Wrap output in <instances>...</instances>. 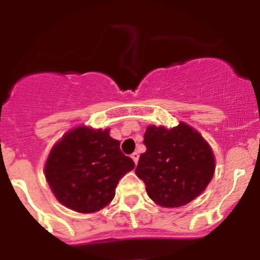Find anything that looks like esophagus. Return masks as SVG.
<instances>
[{
	"mask_svg": "<svg viewBox=\"0 0 260 260\" xmlns=\"http://www.w3.org/2000/svg\"><path fill=\"white\" fill-rule=\"evenodd\" d=\"M132 158H133V160H134L135 164H137L138 160H139V153H138V152H134V153H133V155H132Z\"/></svg>",
	"mask_w": 260,
	"mask_h": 260,
	"instance_id": "obj_1",
	"label": "esophagus"
}]
</instances>
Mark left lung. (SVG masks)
Masks as SVG:
<instances>
[{
    "instance_id": "left-lung-1",
    "label": "left lung",
    "mask_w": 260,
    "mask_h": 260,
    "mask_svg": "<svg viewBox=\"0 0 260 260\" xmlns=\"http://www.w3.org/2000/svg\"><path fill=\"white\" fill-rule=\"evenodd\" d=\"M146 152L135 169L147 194L162 207H181L203 191L215 172V158L207 142L194 128L180 122L168 130L148 126Z\"/></svg>"
}]
</instances>
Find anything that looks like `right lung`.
Returning <instances> with one entry per match:
<instances>
[{
  "label": "right lung",
  "mask_w": 260,
  "mask_h": 260,
  "mask_svg": "<svg viewBox=\"0 0 260 260\" xmlns=\"http://www.w3.org/2000/svg\"><path fill=\"white\" fill-rule=\"evenodd\" d=\"M135 167L109 130L80 127L63 135L45 164V178L63 206L80 213L104 208L118 181Z\"/></svg>",
  "instance_id": "add662e5"
}]
</instances>
